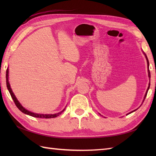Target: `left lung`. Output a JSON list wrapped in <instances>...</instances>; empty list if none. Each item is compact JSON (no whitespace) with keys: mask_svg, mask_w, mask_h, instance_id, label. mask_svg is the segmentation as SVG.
<instances>
[{"mask_svg":"<svg viewBox=\"0 0 156 156\" xmlns=\"http://www.w3.org/2000/svg\"><path fill=\"white\" fill-rule=\"evenodd\" d=\"M144 55H145V58H146V59H147V68H148V69H147V72H148V76H149V78H150H150H151V75H150V69H149V61H148V59H147V55H145V53L144 52ZM150 84H149V87H148V88H147V91H146V93H145V97H144V100H145V97H146V96H147V92H148V90H149V88H150ZM143 101V102H144ZM136 110H135V111H135ZM133 111H131V112H129V113H128L127 115H129V114H130V113H131V112H133Z\"/></svg>","mask_w":156,"mask_h":156,"instance_id":"left-lung-1","label":"left lung"}]
</instances>
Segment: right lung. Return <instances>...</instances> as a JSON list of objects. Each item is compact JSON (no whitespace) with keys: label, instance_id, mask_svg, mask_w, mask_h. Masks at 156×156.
<instances>
[{"label":"right lung","instance_id":"obj_1","mask_svg":"<svg viewBox=\"0 0 156 156\" xmlns=\"http://www.w3.org/2000/svg\"><path fill=\"white\" fill-rule=\"evenodd\" d=\"M6 87H7V88L9 91V93H10V94H11L13 101L15 102V104L16 105V107H17L22 112H23V113L28 115H30V116H31V117H34L49 119V118H55L56 117H58V116H59L62 112H64L65 110V108L63 109V111H62L61 112H58V113H55V114H37V113H35V112H32L31 111H29L28 110H27V109H25L24 107H23L21 104H20V102H19L17 99H16L14 93H13L12 91L11 86H10V84L9 82V68H7V69H6Z\"/></svg>","mask_w":156,"mask_h":156}]
</instances>
